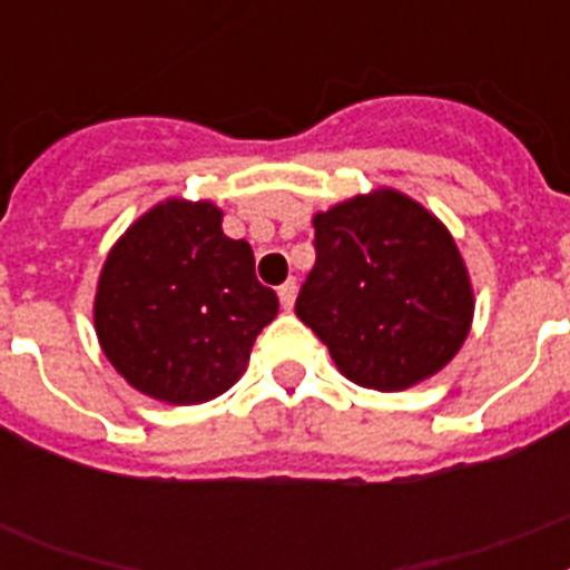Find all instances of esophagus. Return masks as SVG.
<instances>
[{"mask_svg": "<svg viewBox=\"0 0 570 570\" xmlns=\"http://www.w3.org/2000/svg\"><path fill=\"white\" fill-rule=\"evenodd\" d=\"M295 293H298V284H295V277H289L286 284L277 286V298H281V307H284V311H293Z\"/></svg>", "mask_w": 570, "mask_h": 570, "instance_id": "esophagus-1", "label": "esophagus"}]
</instances>
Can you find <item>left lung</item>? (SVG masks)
<instances>
[{"instance_id":"obj_1","label":"left lung","mask_w":570,"mask_h":570,"mask_svg":"<svg viewBox=\"0 0 570 570\" xmlns=\"http://www.w3.org/2000/svg\"><path fill=\"white\" fill-rule=\"evenodd\" d=\"M316 266L295 316L348 381L405 390L446 366L468 340L473 289L450 230L393 189L313 218Z\"/></svg>"}]
</instances>
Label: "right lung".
Instances as JSON below:
<instances>
[{
    "label": "right lung",
    "instance_id": "right-lung-1",
    "mask_svg": "<svg viewBox=\"0 0 570 570\" xmlns=\"http://www.w3.org/2000/svg\"><path fill=\"white\" fill-rule=\"evenodd\" d=\"M277 295L254 250L222 230L213 204L165 200L141 215L102 266L94 325L124 379L147 396L197 405L245 373Z\"/></svg>",
    "mask_w": 570,
    "mask_h": 570
}]
</instances>
